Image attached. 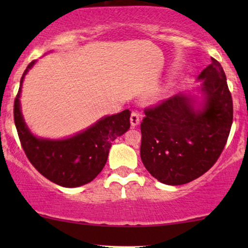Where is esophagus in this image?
<instances>
[{
	"label": "esophagus",
	"instance_id": "34e87169",
	"mask_svg": "<svg viewBox=\"0 0 248 248\" xmlns=\"http://www.w3.org/2000/svg\"><path fill=\"white\" fill-rule=\"evenodd\" d=\"M130 121H131L132 126L133 127L138 126V125L140 124V115H139V113H137V111H132Z\"/></svg>",
	"mask_w": 248,
	"mask_h": 248
}]
</instances>
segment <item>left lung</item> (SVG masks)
<instances>
[{"mask_svg": "<svg viewBox=\"0 0 248 248\" xmlns=\"http://www.w3.org/2000/svg\"><path fill=\"white\" fill-rule=\"evenodd\" d=\"M204 103L175 94L145 108L141 123V159L159 182L182 185L209 170L223 151L232 124V98L218 61L199 76Z\"/></svg>", "mask_w": 248, "mask_h": 248, "instance_id": "1", "label": "left lung"}]
</instances>
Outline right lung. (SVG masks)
I'll list each match as a JSON object with an SVG mask.
<instances>
[{
  "mask_svg": "<svg viewBox=\"0 0 248 248\" xmlns=\"http://www.w3.org/2000/svg\"><path fill=\"white\" fill-rule=\"evenodd\" d=\"M35 62L32 61L22 74L13 108L21 147L33 167L50 182L63 187L88 184L106 165L111 142L130 128L131 111L125 109L101 118L86 131L64 140L36 138L23 121L19 100L23 78Z\"/></svg>",
  "mask_w": 248,
  "mask_h": 248,
  "instance_id": "right-lung-1",
  "label": "right lung"
}]
</instances>
